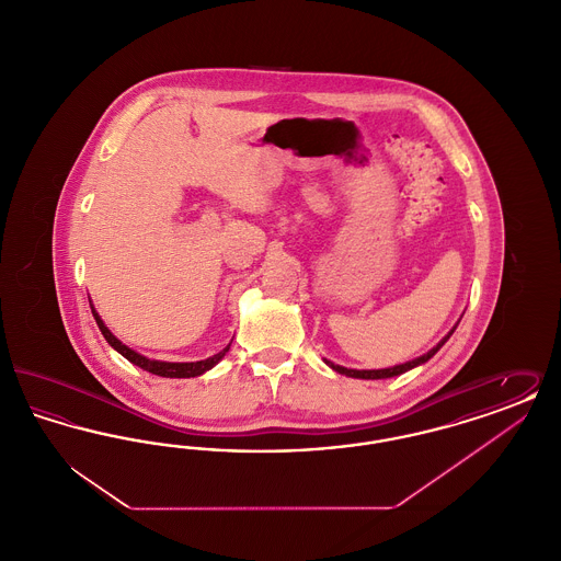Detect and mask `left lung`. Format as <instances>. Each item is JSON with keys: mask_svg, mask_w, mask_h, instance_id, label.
<instances>
[{"mask_svg": "<svg viewBox=\"0 0 561 561\" xmlns=\"http://www.w3.org/2000/svg\"><path fill=\"white\" fill-rule=\"evenodd\" d=\"M462 318V316H460ZM460 321V320H458ZM458 321L454 323L453 330L435 345L433 348H428L425 355H421V357H416V359H410V362H405V364H398V366H391V368H380V370H353V368H345V366H339V364H334V362H330V359H325L323 357V362H325V366H330L334 373L345 374V376H351V378H364V380H378V378H391V376H400V374L408 373V370H412V368H416V366H423L425 362H428L439 348L444 347L446 343H448V339L453 336L454 330H456V325H458Z\"/></svg>", "mask_w": 561, "mask_h": 561, "instance_id": "1", "label": "left lung"}]
</instances>
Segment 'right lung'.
Here are the masks:
<instances>
[{
  "label": "right lung",
  "instance_id": "right-lung-1",
  "mask_svg": "<svg viewBox=\"0 0 561 561\" xmlns=\"http://www.w3.org/2000/svg\"><path fill=\"white\" fill-rule=\"evenodd\" d=\"M90 307H92V316H94V320L99 323V328H101V332H103V336H105V341H107L108 345L115 348L117 353H122L128 362H133L134 366L142 368V370H147V373L156 374V376H163V378H193V376H202V374L213 370L214 366H216V364L227 355V351L231 348V343H229L227 347L222 348V351H218L213 357L199 359V362H160V359H149V357L136 353V351L128 347V345H124V343L108 330L107 325H105V321L101 320V316L96 313V309H94L92 302H90Z\"/></svg>",
  "mask_w": 561,
  "mask_h": 561
}]
</instances>
